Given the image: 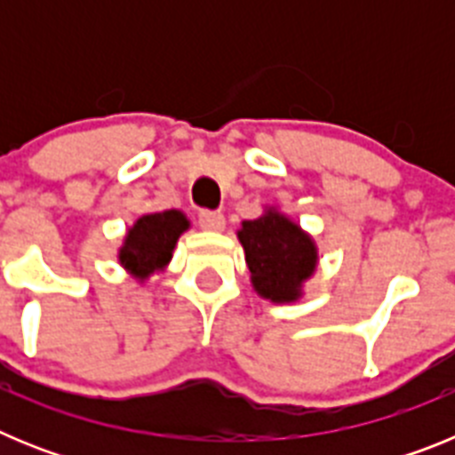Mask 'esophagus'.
I'll list each match as a JSON object with an SVG mask.
<instances>
[{
  "label": "esophagus",
  "mask_w": 455,
  "mask_h": 455,
  "mask_svg": "<svg viewBox=\"0 0 455 455\" xmlns=\"http://www.w3.org/2000/svg\"><path fill=\"white\" fill-rule=\"evenodd\" d=\"M198 223L207 232H220L225 228V216L220 212H200Z\"/></svg>",
  "instance_id": "esophagus-1"
}]
</instances>
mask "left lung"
I'll return each instance as SVG.
<instances>
[{
    "mask_svg": "<svg viewBox=\"0 0 455 455\" xmlns=\"http://www.w3.org/2000/svg\"><path fill=\"white\" fill-rule=\"evenodd\" d=\"M236 236L257 296L271 303H296L319 264L315 239L275 207L264 209L259 219L243 220Z\"/></svg>",
    "mask_w": 455,
    "mask_h": 455,
    "instance_id": "8db88e82",
    "label": "left lung"
}]
</instances>
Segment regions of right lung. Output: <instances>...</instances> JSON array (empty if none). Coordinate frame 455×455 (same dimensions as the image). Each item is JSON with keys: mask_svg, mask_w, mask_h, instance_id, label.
Masks as SVG:
<instances>
[{"mask_svg": "<svg viewBox=\"0 0 455 455\" xmlns=\"http://www.w3.org/2000/svg\"><path fill=\"white\" fill-rule=\"evenodd\" d=\"M188 228L191 223L180 209L143 214L124 235L123 246L118 251L120 267L134 280L146 283L152 273L164 271L168 267L178 239Z\"/></svg>", "mask_w": 455, "mask_h": 455, "instance_id": "1", "label": "right lung"}]
</instances>
